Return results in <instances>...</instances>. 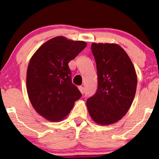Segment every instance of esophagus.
Returning <instances> with one entry per match:
<instances>
[{"instance_id": "1", "label": "esophagus", "mask_w": 159, "mask_h": 159, "mask_svg": "<svg viewBox=\"0 0 159 159\" xmlns=\"http://www.w3.org/2000/svg\"><path fill=\"white\" fill-rule=\"evenodd\" d=\"M78 89H79V91H81V94H84V87H82V86H79V87H78Z\"/></svg>"}]
</instances>
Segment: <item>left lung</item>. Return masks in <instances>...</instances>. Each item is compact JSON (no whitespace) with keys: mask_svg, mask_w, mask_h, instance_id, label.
I'll use <instances>...</instances> for the list:
<instances>
[{"mask_svg":"<svg viewBox=\"0 0 159 159\" xmlns=\"http://www.w3.org/2000/svg\"><path fill=\"white\" fill-rule=\"evenodd\" d=\"M98 89L87 100L90 116L97 124L108 125L129 110L137 88V75L131 59L117 44L92 43Z\"/></svg>","mask_w":159,"mask_h":159,"instance_id":"left-lung-1","label":"left lung"}]
</instances>
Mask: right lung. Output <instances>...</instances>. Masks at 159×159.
I'll return each mask as SVG.
<instances>
[{
    "label": "right lung",
    "instance_id": "1",
    "mask_svg": "<svg viewBox=\"0 0 159 159\" xmlns=\"http://www.w3.org/2000/svg\"><path fill=\"white\" fill-rule=\"evenodd\" d=\"M86 46L84 41L55 37L30 58L26 79L28 97L35 111L48 121H61L81 97L72 84L68 63Z\"/></svg>",
    "mask_w": 159,
    "mask_h": 159
}]
</instances>
